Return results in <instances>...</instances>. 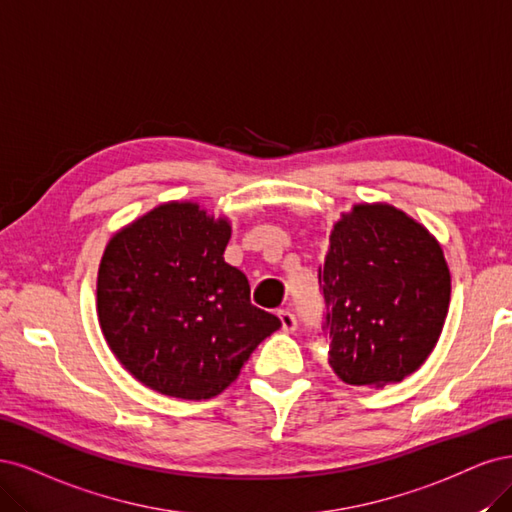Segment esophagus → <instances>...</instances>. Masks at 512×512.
<instances>
[{
    "label": "esophagus",
    "instance_id": "esophagus-1",
    "mask_svg": "<svg viewBox=\"0 0 512 512\" xmlns=\"http://www.w3.org/2000/svg\"><path fill=\"white\" fill-rule=\"evenodd\" d=\"M278 319H280V325H283L285 332H295V329H298V319H295L291 310H280Z\"/></svg>",
    "mask_w": 512,
    "mask_h": 512
}]
</instances>
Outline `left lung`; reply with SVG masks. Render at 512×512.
Here are the masks:
<instances>
[{
  "instance_id": "1",
  "label": "left lung",
  "mask_w": 512,
  "mask_h": 512,
  "mask_svg": "<svg viewBox=\"0 0 512 512\" xmlns=\"http://www.w3.org/2000/svg\"><path fill=\"white\" fill-rule=\"evenodd\" d=\"M329 366L385 387L421 368L440 338L451 274L440 244L389 204H357L334 225L319 268Z\"/></svg>"
}]
</instances>
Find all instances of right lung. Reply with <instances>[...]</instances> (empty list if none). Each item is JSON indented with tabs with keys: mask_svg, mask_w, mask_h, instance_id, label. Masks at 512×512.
I'll use <instances>...</instances> for the list:
<instances>
[{
	"mask_svg": "<svg viewBox=\"0 0 512 512\" xmlns=\"http://www.w3.org/2000/svg\"><path fill=\"white\" fill-rule=\"evenodd\" d=\"M229 238V221L193 202L161 204L110 238L97 315L110 351L142 385L170 398H214L280 327L223 259Z\"/></svg>",
	"mask_w": 512,
	"mask_h": 512,
	"instance_id": "add662e5",
	"label": "right lung"
}]
</instances>
